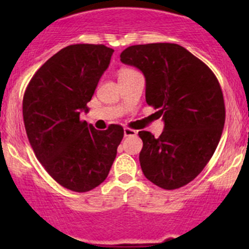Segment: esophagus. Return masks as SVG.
<instances>
[{"mask_svg":"<svg viewBox=\"0 0 249 249\" xmlns=\"http://www.w3.org/2000/svg\"><path fill=\"white\" fill-rule=\"evenodd\" d=\"M123 133H124V137H131V136L137 135V131L128 128V127H124V129H123Z\"/></svg>","mask_w":249,"mask_h":249,"instance_id":"1","label":"esophagus"}]
</instances>
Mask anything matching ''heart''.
<instances>
[{"label": "heart", "mask_w": 249, "mask_h": 249, "mask_svg": "<svg viewBox=\"0 0 249 249\" xmlns=\"http://www.w3.org/2000/svg\"><path fill=\"white\" fill-rule=\"evenodd\" d=\"M133 70H129V68H121L120 71H118V77L121 76H124V74L129 73V72H132Z\"/></svg>", "instance_id": "b5f03b06"}]
</instances>
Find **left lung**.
Returning <instances> with one entry per match:
<instances>
[{
	"mask_svg": "<svg viewBox=\"0 0 249 249\" xmlns=\"http://www.w3.org/2000/svg\"><path fill=\"white\" fill-rule=\"evenodd\" d=\"M120 57L144 74L146 102L164 122L158 138L138 132L142 172L163 190L186 186L210 162L221 140L226 108L217 77L176 43L131 46Z\"/></svg>",
	"mask_w": 249,
	"mask_h": 249,
	"instance_id": "8db88e82",
	"label": "left lung"
}]
</instances>
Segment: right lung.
Returning a JSON list of instances; mask_svg holds the SVG:
<instances>
[{
    "label": "right lung",
    "mask_w": 249,
    "mask_h": 249,
    "mask_svg": "<svg viewBox=\"0 0 249 249\" xmlns=\"http://www.w3.org/2000/svg\"><path fill=\"white\" fill-rule=\"evenodd\" d=\"M114 51L71 45L41 66L28 83L22 113L37 160L57 183L89 192L105 181L123 138L120 124L97 131L80 120Z\"/></svg>",
    "instance_id": "add662e5"
}]
</instances>
